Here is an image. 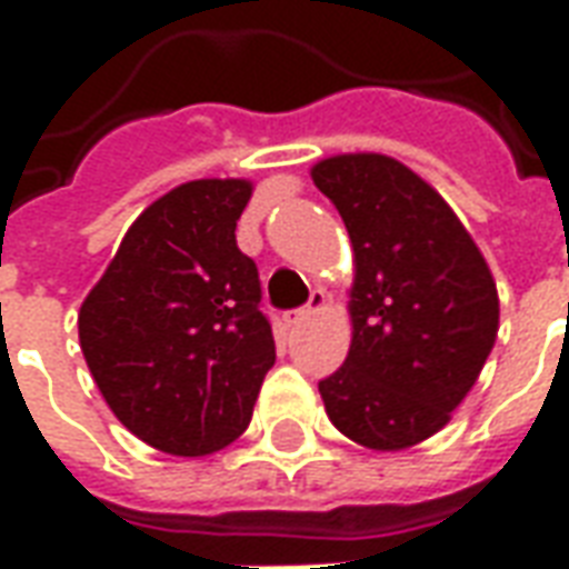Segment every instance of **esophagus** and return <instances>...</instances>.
<instances>
[{
    "label": "esophagus",
    "mask_w": 569,
    "mask_h": 569,
    "mask_svg": "<svg viewBox=\"0 0 569 569\" xmlns=\"http://www.w3.org/2000/svg\"><path fill=\"white\" fill-rule=\"evenodd\" d=\"M326 301H329V298H326V292H322V289H313V292H310L308 305H305V308L289 310L283 320L289 322V326H298V322H305V320H308V317H313L317 310L326 308Z\"/></svg>",
    "instance_id": "34e87169"
}]
</instances>
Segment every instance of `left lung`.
Masks as SVG:
<instances>
[{
    "label": "left lung",
    "instance_id": "left-lung-1",
    "mask_svg": "<svg viewBox=\"0 0 569 569\" xmlns=\"http://www.w3.org/2000/svg\"><path fill=\"white\" fill-rule=\"evenodd\" d=\"M313 186L353 247L345 366L322 378L326 415L347 439L402 451L436 436L481 375L500 329L485 256L453 210L387 154H335Z\"/></svg>",
    "mask_w": 569,
    "mask_h": 569
}]
</instances>
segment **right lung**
<instances>
[{"label": "right lung", "instance_id": "right-lung-1", "mask_svg": "<svg viewBox=\"0 0 569 569\" xmlns=\"http://www.w3.org/2000/svg\"><path fill=\"white\" fill-rule=\"evenodd\" d=\"M247 179H194L142 210L79 310L84 362L116 418L176 457L249 427L277 359L256 261L237 249Z\"/></svg>", "mask_w": 569, "mask_h": 569}]
</instances>
